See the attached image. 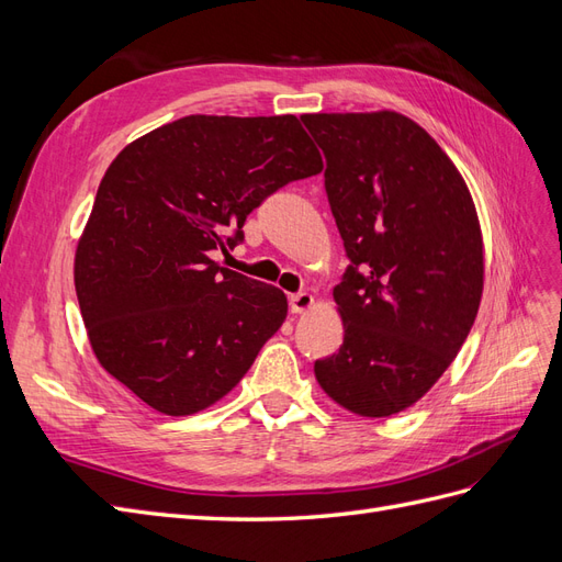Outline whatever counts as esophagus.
Instances as JSON below:
<instances>
[{"mask_svg":"<svg viewBox=\"0 0 562 562\" xmlns=\"http://www.w3.org/2000/svg\"><path fill=\"white\" fill-rule=\"evenodd\" d=\"M291 312L293 314H302V312H307L312 304H314V297L310 295V293H295V295H291Z\"/></svg>","mask_w":562,"mask_h":562,"instance_id":"obj_1","label":"esophagus"}]
</instances>
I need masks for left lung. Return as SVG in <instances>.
I'll list each match as a JSON object with an SVG mask.
<instances>
[{
	"label": "left lung",
	"instance_id": "left-lung-1",
	"mask_svg": "<svg viewBox=\"0 0 562 562\" xmlns=\"http://www.w3.org/2000/svg\"><path fill=\"white\" fill-rule=\"evenodd\" d=\"M326 157V194L349 265L335 285L326 394L363 417L417 403L462 349L483 293L471 194L431 135L396 112L302 114Z\"/></svg>",
	"mask_w": 562,
	"mask_h": 562
}]
</instances>
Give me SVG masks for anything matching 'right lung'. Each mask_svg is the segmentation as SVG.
Wrapping results in <instances>:
<instances>
[{"mask_svg":"<svg viewBox=\"0 0 562 562\" xmlns=\"http://www.w3.org/2000/svg\"><path fill=\"white\" fill-rule=\"evenodd\" d=\"M323 161L293 114L182 116L119 151L75 258L91 347L164 415L223 398L288 312L274 285L217 267L244 223Z\"/></svg>","mask_w":562,"mask_h":562,"instance_id":"obj_1","label":"right lung"}]
</instances>
